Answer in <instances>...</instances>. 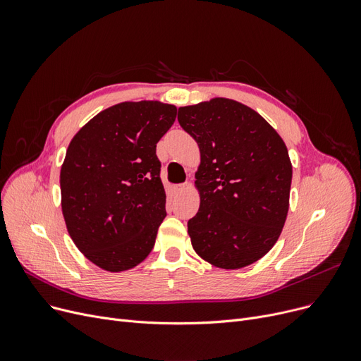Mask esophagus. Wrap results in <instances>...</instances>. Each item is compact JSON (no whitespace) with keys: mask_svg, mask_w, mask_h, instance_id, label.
Listing matches in <instances>:
<instances>
[{"mask_svg":"<svg viewBox=\"0 0 361 361\" xmlns=\"http://www.w3.org/2000/svg\"><path fill=\"white\" fill-rule=\"evenodd\" d=\"M185 187H187V183L177 184V185H174V187H173V190H174V193H176V195H180V193H183V192L185 190Z\"/></svg>","mask_w":361,"mask_h":361,"instance_id":"esophagus-1","label":"esophagus"}]
</instances>
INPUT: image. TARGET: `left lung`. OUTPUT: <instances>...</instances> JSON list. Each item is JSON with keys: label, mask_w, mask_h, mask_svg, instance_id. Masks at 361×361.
I'll return each mask as SVG.
<instances>
[{"label": "left lung", "mask_w": 361, "mask_h": 361, "mask_svg": "<svg viewBox=\"0 0 361 361\" xmlns=\"http://www.w3.org/2000/svg\"><path fill=\"white\" fill-rule=\"evenodd\" d=\"M199 145V212L187 222L196 253L240 269L267 255L288 214L293 166L286 143L256 111L215 98L178 109Z\"/></svg>", "instance_id": "8db88e82"}]
</instances>
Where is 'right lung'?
Instances as JSON below:
<instances>
[{
    "mask_svg": "<svg viewBox=\"0 0 361 361\" xmlns=\"http://www.w3.org/2000/svg\"><path fill=\"white\" fill-rule=\"evenodd\" d=\"M177 108L123 102L93 117L68 145L61 206L78 249L109 272L135 268L154 249L166 216L157 143Z\"/></svg>",
    "mask_w": 361,
    "mask_h": 361,
    "instance_id": "1",
    "label": "right lung"
}]
</instances>
